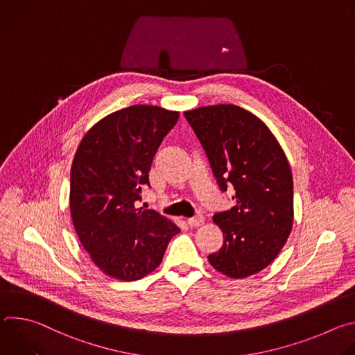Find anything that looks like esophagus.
<instances>
[{
  "mask_svg": "<svg viewBox=\"0 0 355 355\" xmlns=\"http://www.w3.org/2000/svg\"><path fill=\"white\" fill-rule=\"evenodd\" d=\"M187 223L191 226V227H198V226H202L205 223V218L202 216V215H196V216H193V218H189L188 220H187Z\"/></svg>",
  "mask_w": 355,
  "mask_h": 355,
  "instance_id": "1",
  "label": "esophagus"
}]
</instances>
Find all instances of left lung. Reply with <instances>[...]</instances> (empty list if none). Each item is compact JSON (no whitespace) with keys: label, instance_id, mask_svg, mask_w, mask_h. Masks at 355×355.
Returning a JSON list of instances; mask_svg holds the SVG:
<instances>
[{"label":"left lung","instance_id":"obj_1","mask_svg":"<svg viewBox=\"0 0 355 355\" xmlns=\"http://www.w3.org/2000/svg\"><path fill=\"white\" fill-rule=\"evenodd\" d=\"M204 147L222 191L234 188L236 205L214 215L223 245L211 266L230 278H245L270 266L286 243L293 222L289 163L267 125L232 104L184 112Z\"/></svg>","mask_w":355,"mask_h":355}]
</instances>
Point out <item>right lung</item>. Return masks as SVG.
I'll list each match as a JSON object with an SVG mask.
<instances>
[{"label": "right lung", "mask_w": 355, "mask_h": 355, "mask_svg": "<svg viewBox=\"0 0 355 355\" xmlns=\"http://www.w3.org/2000/svg\"><path fill=\"white\" fill-rule=\"evenodd\" d=\"M178 112L133 105L95 123L71 166L70 211L94 264L121 281L155 271L180 227L153 209L137 208L143 185Z\"/></svg>", "instance_id": "right-lung-1"}]
</instances>
